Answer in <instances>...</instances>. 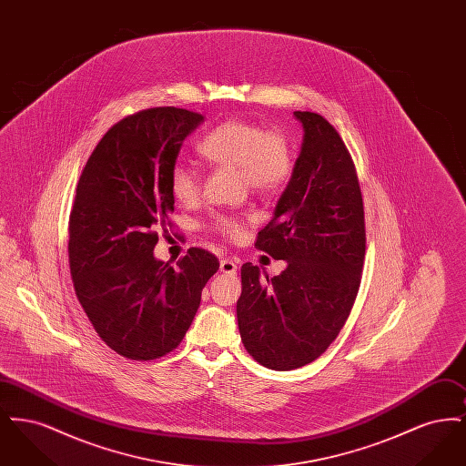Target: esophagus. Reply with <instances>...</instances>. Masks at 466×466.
<instances>
[{"mask_svg": "<svg viewBox=\"0 0 466 466\" xmlns=\"http://www.w3.org/2000/svg\"><path fill=\"white\" fill-rule=\"evenodd\" d=\"M220 270H222L223 274H236L238 272V264L234 260H230V258H223L222 262H220Z\"/></svg>", "mask_w": 466, "mask_h": 466, "instance_id": "obj_1", "label": "esophagus"}]
</instances>
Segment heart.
<instances>
[{
    "instance_id": "obj_1",
    "label": "heart",
    "mask_w": 466,
    "mask_h": 466,
    "mask_svg": "<svg viewBox=\"0 0 466 466\" xmlns=\"http://www.w3.org/2000/svg\"><path fill=\"white\" fill-rule=\"evenodd\" d=\"M202 158L215 166L238 167L248 190L260 196L279 192L289 181L295 158L287 134L266 129L251 120L228 118L204 134L198 145ZM169 188L175 199L192 202L200 194V175L196 167L177 162L169 173ZM246 218L239 215H213L209 227L228 239L243 236Z\"/></svg>"
}]
</instances>
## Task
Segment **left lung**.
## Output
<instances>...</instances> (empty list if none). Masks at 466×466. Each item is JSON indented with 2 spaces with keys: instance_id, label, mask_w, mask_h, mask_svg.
I'll use <instances>...</instances> for the list:
<instances>
[{
  "instance_id": "obj_1",
  "label": "left lung",
  "mask_w": 466,
  "mask_h": 466,
  "mask_svg": "<svg viewBox=\"0 0 466 466\" xmlns=\"http://www.w3.org/2000/svg\"><path fill=\"white\" fill-rule=\"evenodd\" d=\"M304 143L287 190L255 248L287 268L260 279L241 267L238 323L244 348L272 370L314 361L353 309L365 260V213L355 162L340 134L314 111H295Z\"/></svg>"
}]
</instances>
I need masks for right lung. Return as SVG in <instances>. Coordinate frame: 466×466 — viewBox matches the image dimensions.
Segmentation results:
<instances>
[{
	"mask_svg": "<svg viewBox=\"0 0 466 466\" xmlns=\"http://www.w3.org/2000/svg\"><path fill=\"white\" fill-rule=\"evenodd\" d=\"M204 116L158 106L116 122L80 175L69 213V270L94 330L116 355L150 361L177 350L220 268L204 248L157 260V228L175 209L169 173Z\"/></svg>",
	"mask_w": 466,
	"mask_h": 466,
	"instance_id": "add662e5",
	"label": "right lung"
}]
</instances>
